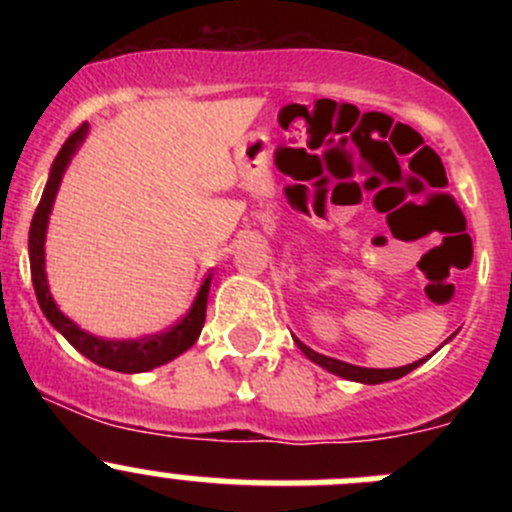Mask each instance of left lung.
Masks as SVG:
<instances>
[{
  "mask_svg": "<svg viewBox=\"0 0 512 512\" xmlns=\"http://www.w3.org/2000/svg\"><path fill=\"white\" fill-rule=\"evenodd\" d=\"M294 344L302 349V354L307 356L309 361H314V364H319L322 369H327L329 374H337V376H342V379H349V381H359V384H384V381L401 379V376H406L409 371H414L416 366H421L423 361L428 359L426 356V359H418V361H414V364L399 366V369H366V366H354V364H347V361H339V359H332V356L314 352V349H309L307 344L299 342L297 337H294Z\"/></svg>",
  "mask_w": 512,
  "mask_h": 512,
  "instance_id": "1",
  "label": "left lung"
}]
</instances>
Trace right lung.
<instances>
[{
  "mask_svg": "<svg viewBox=\"0 0 512 512\" xmlns=\"http://www.w3.org/2000/svg\"><path fill=\"white\" fill-rule=\"evenodd\" d=\"M86 133H89V123L76 128L66 143L61 146L59 156L54 158L49 170V180H46V188L41 193L39 208H36L32 227H29V265H32V282L36 299H39V307L44 312V317L49 319L51 327L56 332L64 334L66 342L89 356L91 361L103 369L121 371V374H138V371H151L156 366L168 364L175 356L188 352L195 342H198L200 332H203L205 324V309H208V294H210V282H213V275L205 277V282L198 289V297H195L193 307L188 309L183 319L178 324L168 329V332L158 334H146L141 339H103L94 337L86 329H81L79 324L71 322L59 307H56L54 297L49 292V282H46V227H49V215L51 208H54L56 193H59L61 178H64L66 168H69L71 158L79 151V146L84 143Z\"/></svg>",
  "mask_w": 512,
  "mask_h": 512,
  "instance_id": "add662e5",
  "label": "right lung"
}]
</instances>
